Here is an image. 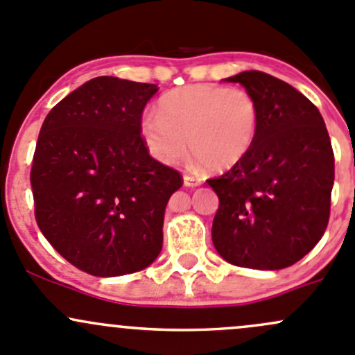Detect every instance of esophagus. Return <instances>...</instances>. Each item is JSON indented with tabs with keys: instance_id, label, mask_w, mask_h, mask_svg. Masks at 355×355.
Instances as JSON below:
<instances>
[{
	"instance_id": "1",
	"label": "esophagus",
	"mask_w": 355,
	"mask_h": 355,
	"mask_svg": "<svg viewBox=\"0 0 355 355\" xmlns=\"http://www.w3.org/2000/svg\"><path fill=\"white\" fill-rule=\"evenodd\" d=\"M184 184L187 185V187H198V185H200V180L198 177H194V175L185 173L184 175Z\"/></svg>"
}]
</instances>
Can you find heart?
Instances as JSON below:
<instances>
[{
	"mask_svg": "<svg viewBox=\"0 0 355 355\" xmlns=\"http://www.w3.org/2000/svg\"><path fill=\"white\" fill-rule=\"evenodd\" d=\"M257 99L244 89L191 84L168 91L156 113L141 120L146 148L163 164H178L187 156L213 171H227L245 159L259 134Z\"/></svg>",
	"mask_w": 355,
	"mask_h": 355,
	"instance_id": "heart-1",
	"label": "heart"
}]
</instances>
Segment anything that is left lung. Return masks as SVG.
Segmentation results:
<instances>
[{
	"label": "left lung",
	"mask_w": 355,
	"mask_h": 355,
	"mask_svg": "<svg viewBox=\"0 0 355 355\" xmlns=\"http://www.w3.org/2000/svg\"><path fill=\"white\" fill-rule=\"evenodd\" d=\"M225 80L257 99L261 123L245 159L207 180L220 199L213 244L235 266L282 270L327 230L335 180L330 135L320 110L287 82L257 70Z\"/></svg>",
	"instance_id": "1"
}]
</instances>
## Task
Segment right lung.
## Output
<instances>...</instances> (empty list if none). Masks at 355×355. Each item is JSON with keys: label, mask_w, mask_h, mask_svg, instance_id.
I'll list each match as a JSON object with an SVG mask.
<instances>
[{"label": "right lung", "mask_w": 355, "mask_h": 355, "mask_svg": "<svg viewBox=\"0 0 355 355\" xmlns=\"http://www.w3.org/2000/svg\"><path fill=\"white\" fill-rule=\"evenodd\" d=\"M157 85L96 77L46 116L32 159L34 214L70 264L94 277L148 268L161 252L180 171L149 156L144 106Z\"/></svg>", "instance_id": "obj_1"}]
</instances>
